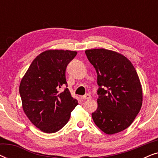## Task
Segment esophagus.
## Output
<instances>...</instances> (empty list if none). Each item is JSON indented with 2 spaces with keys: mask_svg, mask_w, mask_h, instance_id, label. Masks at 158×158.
I'll use <instances>...</instances> for the list:
<instances>
[{
  "mask_svg": "<svg viewBox=\"0 0 158 158\" xmlns=\"http://www.w3.org/2000/svg\"><path fill=\"white\" fill-rule=\"evenodd\" d=\"M81 98L82 100H86V99H90V98H91V96H90V95H89V94H85V95H84V96H81Z\"/></svg>",
  "mask_w": 158,
  "mask_h": 158,
  "instance_id": "obj_1",
  "label": "esophagus"
}]
</instances>
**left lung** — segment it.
Masks as SVG:
<instances>
[{
    "instance_id": "1",
    "label": "left lung",
    "mask_w": 158,
    "mask_h": 158,
    "mask_svg": "<svg viewBox=\"0 0 158 158\" xmlns=\"http://www.w3.org/2000/svg\"><path fill=\"white\" fill-rule=\"evenodd\" d=\"M97 73L98 108L95 124L107 135L124 130L135 120L142 104V88L135 67L117 52L103 48L85 51Z\"/></svg>"
}]
</instances>
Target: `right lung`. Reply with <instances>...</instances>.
Masks as SVG:
<instances>
[{
    "label": "right lung",
    "mask_w": 158,
    "mask_h": 158,
    "mask_svg": "<svg viewBox=\"0 0 158 158\" xmlns=\"http://www.w3.org/2000/svg\"><path fill=\"white\" fill-rule=\"evenodd\" d=\"M76 51L49 49L40 54L30 64L21 81L19 93L23 111L34 126L45 133L61 129L78 104L67 85L65 70Z\"/></svg>",
    "instance_id": "right-lung-1"
}]
</instances>
